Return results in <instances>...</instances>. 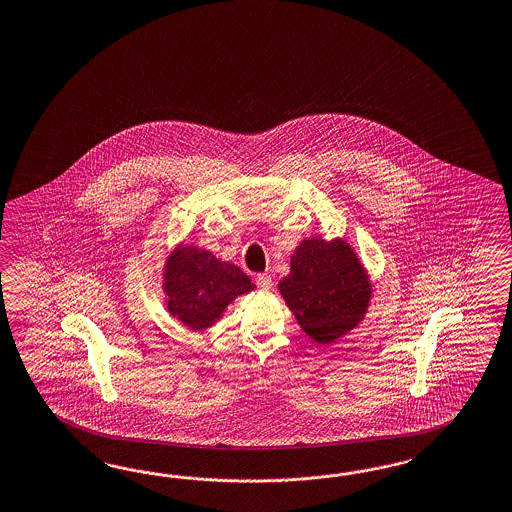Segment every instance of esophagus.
I'll return each mask as SVG.
<instances>
[{
  "label": "esophagus",
  "instance_id": "34e87169",
  "mask_svg": "<svg viewBox=\"0 0 512 512\" xmlns=\"http://www.w3.org/2000/svg\"><path fill=\"white\" fill-rule=\"evenodd\" d=\"M256 286L260 289H271L273 286V280H271V275H267V273H262V275L256 276Z\"/></svg>",
  "mask_w": 512,
  "mask_h": 512
}]
</instances>
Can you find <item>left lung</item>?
Here are the masks:
<instances>
[{
    "instance_id": "8db88e82",
    "label": "left lung",
    "mask_w": 512,
    "mask_h": 512,
    "mask_svg": "<svg viewBox=\"0 0 512 512\" xmlns=\"http://www.w3.org/2000/svg\"><path fill=\"white\" fill-rule=\"evenodd\" d=\"M278 289L302 330L323 345L353 330L371 297L364 267L341 239H304Z\"/></svg>"
}]
</instances>
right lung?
<instances>
[{
    "instance_id": "obj_1",
    "label": "right lung",
    "mask_w": 512,
    "mask_h": 512,
    "mask_svg": "<svg viewBox=\"0 0 512 512\" xmlns=\"http://www.w3.org/2000/svg\"><path fill=\"white\" fill-rule=\"evenodd\" d=\"M254 289L234 263L217 260L208 250L182 247L165 265L169 312L193 330L213 325L237 295Z\"/></svg>"
}]
</instances>
